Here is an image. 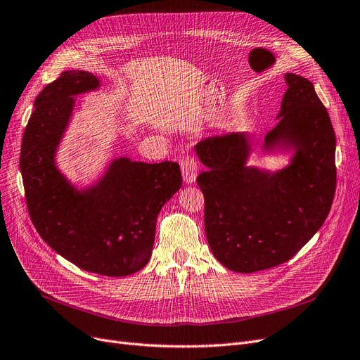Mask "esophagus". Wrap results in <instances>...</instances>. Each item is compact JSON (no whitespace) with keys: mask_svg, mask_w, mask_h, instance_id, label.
I'll use <instances>...</instances> for the list:
<instances>
[{"mask_svg":"<svg viewBox=\"0 0 360 360\" xmlns=\"http://www.w3.org/2000/svg\"><path fill=\"white\" fill-rule=\"evenodd\" d=\"M181 174L186 183H193L198 176V162L192 156H184L181 160Z\"/></svg>","mask_w":360,"mask_h":360,"instance_id":"34e87169","label":"esophagus"}]
</instances>
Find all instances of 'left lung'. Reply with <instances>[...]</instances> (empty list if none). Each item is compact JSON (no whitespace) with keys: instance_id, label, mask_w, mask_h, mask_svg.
Returning <instances> with one entry per match:
<instances>
[{"instance_id":"obj_1","label":"left lung","mask_w":360,"mask_h":360,"mask_svg":"<svg viewBox=\"0 0 360 360\" xmlns=\"http://www.w3.org/2000/svg\"><path fill=\"white\" fill-rule=\"evenodd\" d=\"M279 122L264 148L292 146L291 165L269 172L247 167L243 133L205 139L198 156L207 167L196 181L205 199L210 248L229 270L252 273L279 266L303 248L326 220L337 188L335 133L313 84L286 74Z\"/></svg>"}]
</instances>
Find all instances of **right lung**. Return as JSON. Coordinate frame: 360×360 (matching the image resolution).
<instances>
[{
    "instance_id": "add662e5",
    "label": "right lung",
    "mask_w": 360,
    "mask_h": 360,
    "mask_svg": "<svg viewBox=\"0 0 360 360\" xmlns=\"http://www.w3.org/2000/svg\"><path fill=\"white\" fill-rule=\"evenodd\" d=\"M85 70L62 72L35 98L25 128L20 172L30 217L39 236L66 260L105 276H128L152 255L156 217L181 188L177 162L115 160L94 188L78 192L56 168L74 96L96 90Z\"/></svg>"
}]
</instances>
